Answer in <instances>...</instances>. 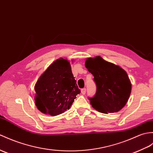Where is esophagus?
I'll list each match as a JSON object with an SVG mask.
<instances>
[{"instance_id":"1","label":"esophagus","mask_w":153,"mask_h":153,"mask_svg":"<svg viewBox=\"0 0 153 153\" xmlns=\"http://www.w3.org/2000/svg\"><path fill=\"white\" fill-rule=\"evenodd\" d=\"M81 93H82L83 94H85V93H86V88H83L81 90Z\"/></svg>"}]
</instances>
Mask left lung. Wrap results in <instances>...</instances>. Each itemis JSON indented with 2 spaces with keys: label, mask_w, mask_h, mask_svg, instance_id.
Wrapping results in <instances>:
<instances>
[{
  "label": "left lung",
  "mask_w": 153,
  "mask_h": 153,
  "mask_svg": "<svg viewBox=\"0 0 153 153\" xmlns=\"http://www.w3.org/2000/svg\"><path fill=\"white\" fill-rule=\"evenodd\" d=\"M85 65L97 85L95 95L88 98L93 108L103 113L120 111L126 105L132 89L126 72L100 56L87 59Z\"/></svg>",
  "instance_id": "8db88e82"
}]
</instances>
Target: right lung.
Segmentation results:
<instances>
[{
	"label": "right lung",
	"instance_id": "right-lung-1",
	"mask_svg": "<svg viewBox=\"0 0 153 153\" xmlns=\"http://www.w3.org/2000/svg\"><path fill=\"white\" fill-rule=\"evenodd\" d=\"M37 108L45 114L55 116L70 109L81 93L66 59H59L49 66L34 87Z\"/></svg>",
	"mask_w": 153,
	"mask_h": 153
}]
</instances>
